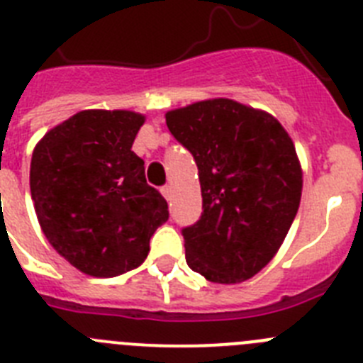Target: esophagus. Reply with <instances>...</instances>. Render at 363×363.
I'll return each instance as SVG.
<instances>
[{
	"instance_id": "obj_1",
	"label": "esophagus",
	"mask_w": 363,
	"mask_h": 363,
	"mask_svg": "<svg viewBox=\"0 0 363 363\" xmlns=\"http://www.w3.org/2000/svg\"><path fill=\"white\" fill-rule=\"evenodd\" d=\"M162 194L165 196L167 201H171L172 200V187H171V185H163Z\"/></svg>"
}]
</instances>
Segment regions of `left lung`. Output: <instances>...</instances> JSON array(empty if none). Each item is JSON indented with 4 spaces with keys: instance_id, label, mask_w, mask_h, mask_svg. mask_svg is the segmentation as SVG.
<instances>
[{
    "instance_id": "8db88e82",
    "label": "left lung",
    "mask_w": 363,
    "mask_h": 363,
    "mask_svg": "<svg viewBox=\"0 0 363 363\" xmlns=\"http://www.w3.org/2000/svg\"><path fill=\"white\" fill-rule=\"evenodd\" d=\"M198 165L200 220L182 229L185 259L216 284L249 280L272 259L300 207L301 169L277 118L233 99L167 112Z\"/></svg>"
}]
</instances>
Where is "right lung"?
<instances>
[{
	"label": "right lung",
	"instance_id": "add662e5",
	"mask_svg": "<svg viewBox=\"0 0 363 363\" xmlns=\"http://www.w3.org/2000/svg\"><path fill=\"white\" fill-rule=\"evenodd\" d=\"M145 118L82 111L45 134L32 152L30 194L50 245L85 274L112 278L149 255L169 220L165 198L145 179L133 143Z\"/></svg>",
	"mask_w": 363,
	"mask_h": 363
}]
</instances>
